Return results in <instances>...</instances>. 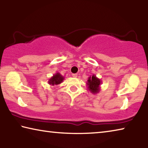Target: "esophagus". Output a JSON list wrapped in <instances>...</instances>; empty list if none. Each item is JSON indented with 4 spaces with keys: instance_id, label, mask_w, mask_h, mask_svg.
<instances>
[{
    "instance_id": "34e87169",
    "label": "esophagus",
    "mask_w": 148,
    "mask_h": 148,
    "mask_svg": "<svg viewBox=\"0 0 148 148\" xmlns=\"http://www.w3.org/2000/svg\"><path fill=\"white\" fill-rule=\"evenodd\" d=\"M72 77H77V74H72Z\"/></svg>"
}]
</instances>
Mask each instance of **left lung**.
I'll use <instances>...</instances> for the list:
<instances>
[{
	"instance_id": "8db88e82",
	"label": "left lung",
	"mask_w": 148,
	"mask_h": 148,
	"mask_svg": "<svg viewBox=\"0 0 148 148\" xmlns=\"http://www.w3.org/2000/svg\"><path fill=\"white\" fill-rule=\"evenodd\" d=\"M86 84L87 89H89V91H90L91 93L97 94L101 90L102 81L95 75H92V76L88 77V80H87Z\"/></svg>"
}]
</instances>
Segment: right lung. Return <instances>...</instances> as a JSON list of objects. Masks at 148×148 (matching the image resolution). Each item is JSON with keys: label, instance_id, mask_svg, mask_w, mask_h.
I'll use <instances>...</instances> for the list:
<instances>
[{"label": "right lung", "instance_id": "obj_1", "mask_svg": "<svg viewBox=\"0 0 148 148\" xmlns=\"http://www.w3.org/2000/svg\"><path fill=\"white\" fill-rule=\"evenodd\" d=\"M64 79V77L62 76L61 74L59 73V72H57V73L55 74L51 78H49L48 84L50 86H57V85L61 84L62 82H63Z\"/></svg>", "mask_w": 148, "mask_h": 148}]
</instances>
